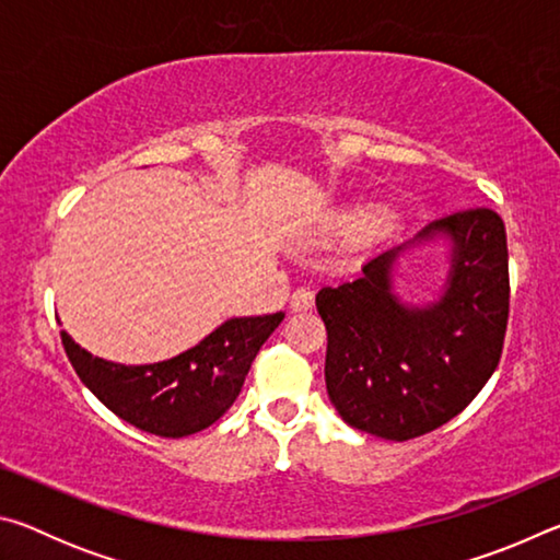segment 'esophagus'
<instances>
[{
	"label": "esophagus",
	"instance_id": "34e87169",
	"mask_svg": "<svg viewBox=\"0 0 560 560\" xmlns=\"http://www.w3.org/2000/svg\"><path fill=\"white\" fill-rule=\"evenodd\" d=\"M291 308L293 311H311L314 308V291L301 287L291 293Z\"/></svg>",
	"mask_w": 560,
	"mask_h": 560
}]
</instances>
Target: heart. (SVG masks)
I'll use <instances>...</instances> for the list:
<instances>
[{
  "label": "heart",
  "instance_id": "1",
  "mask_svg": "<svg viewBox=\"0 0 560 560\" xmlns=\"http://www.w3.org/2000/svg\"><path fill=\"white\" fill-rule=\"evenodd\" d=\"M348 224H360L371 236H381L395 226V217L385 210H353L346 214Z\"/></svg>",
  "mask_w": 560,
  "mask_h": 560
}]
</instances>
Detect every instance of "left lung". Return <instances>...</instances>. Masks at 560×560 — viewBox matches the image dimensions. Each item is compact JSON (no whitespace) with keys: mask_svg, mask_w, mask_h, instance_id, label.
Returning a JSON list of instances; mask_svg holds the SVG:
<instances>
[{"mask_svg":"<svg viewBox=\"0 0 560 560\" xmlns=\"http://www.w3.org/2000/svg\"><path fill=\"white\" fill-rule=\"evenodd\" d=\"M438 235L453 246L443 296L407 307L392 291L396 257ZM316 308L328 330V397L350 428L395 442L438 430L499 365L509 320L504 222L487 207L434 220L365 261L358 279L320 289Z\"/></svg>","mask_w":560,"mask_h":560,"instance_id":"8db88e82","label":"left lung"}]
</instances>
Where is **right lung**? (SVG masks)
Segmentation results:
<instances>
[{
    "label": "right lung",
    "instance_id": "right-lung-1",
    "mask_svg": "<svg viewBox=\"0 0 560 560\" xmlns=\"http://www.w3.org/2000/svg\"><path fill=\"white\" fill-rule=\"evenodd\" d=\"M281 320V311L230 318L195 348L150 365L91 355L66 330L61 340L75 375L110 412L132 428L177 440L210 428L230 410L252 360Z\"/></svg>",
    "mask_w": 560,
    "mask_h": 560
}]
</instances>
